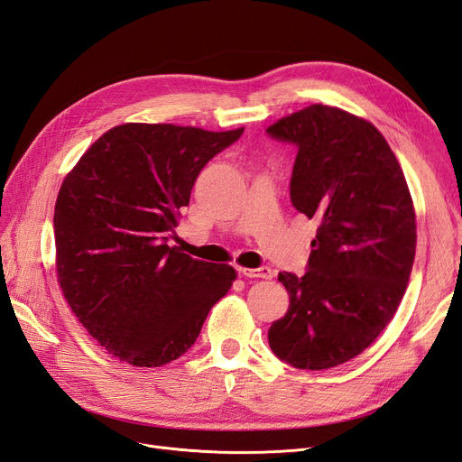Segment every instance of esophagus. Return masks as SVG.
<instances>
[{
	"mask_svg": "<svg viewBox=\"0 0 462 462\" xmlns=\"http://www.w3.org/2000/svg\"><path fill=\"white\" fill-rule=\"evenodd\" d=\"M241 273L245 277H250V279H272L273 277L272 267H267V265H262V267H256V269L241 267Z\"/></svg>",
	"mask_w": 462,
	"mask_h": 462,
	"instance_id": "34e87169",
	"label": "esophagus"
}]
</instances>
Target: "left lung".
<instances>
[{"label":"left lung","instance_id":"left-lung-1","mask_svg":"<svg viewBox=\"0 0 462 462\" xmlns=\"http://www.w3.org/2000/svg\"><path fill=\"white\" fill-rule=\"evenodd\" d=\"M267 135L296 147L291 200L319 221L308 272L279 273L291 306L269 328V346L296 369H330L369 347L400 308L415 262V210L371 122L311 105Z\"/></svg>","mask_w":462,"mask_h":462}]
</instances>
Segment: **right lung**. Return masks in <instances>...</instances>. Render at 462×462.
Masks as SVG:
<instances>
[{
	"label": "right lung",
	"instance_id": "obj_1",
	"mask_svg": "<svg viewBox=\"0 0 462 462\" xmlns=\"http://www.w3.org/2000/svg\"><path fill=\"white\" fill-rule=\"evenodd\" d=\"M173 124H122L62 181L55 204L59 284L108 354L161 367L199 338L235 269L168 241L200 170L243 135Z\"/></svg>",
	"mask_w": 462,
	"mask_h": 462
}]
</instances>
